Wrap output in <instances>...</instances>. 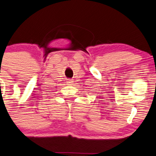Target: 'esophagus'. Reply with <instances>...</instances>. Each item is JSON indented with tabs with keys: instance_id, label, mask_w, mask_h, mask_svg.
Returning <instances> with one entry per match:
<instances>
[{
	"instance_id": "esophagus-1",
	"label": "esophagus",
	"mask_w": 156,
	"mask_h": 156,
	"mask_svg": "<svg viewBox=\"0 0 156 156\" xmlns=\"http://www.w3.org/2000/svg\"><path fill=\"white\" fill-rule=\"evenodd\" d=\"M73 80H70V79H68V81H67V84L68 85V86H71V85L73 84Z\"/></svg>"
}]
</instances>
